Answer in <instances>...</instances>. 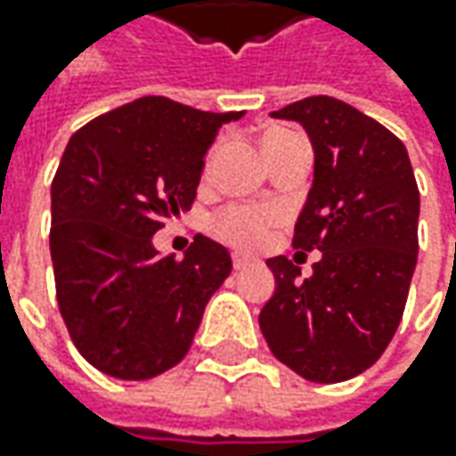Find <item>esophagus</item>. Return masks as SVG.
<instances>
[{"mask_svg":"<svg viewBox=\"0 0 456 456\" xmlns=\"http://www.w3.org/2000/svg\"><path fill=\"white\" fill-rule=\"evenodd\" d=\"M256 258L254 256H246V254H233V269L240 272V269H246V266H251Z\"/></svg>","mask_w":456,"mask_h":456,"instance_id":"esophagus-1","label":"esophagus"}]
</instances>
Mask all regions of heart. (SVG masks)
I'll return each instance as SVG.
<instances>
[{
	"label": "heart",
	"instance_id": "heart-1",
	"mask_svg": "<svg viewBox=\"0 0 456 456\" xmlns=\"http://www.w3.org/2000/svg\"><path fill=\"white\" fill-rule=\"evenodd\" d=\"M281 220V213L269 205L238 202L223 210L216 220V231L223 240L238 248H258L272 236L273 225Z\"/></svg>",
	"mask_w": 456,
	"mask_h": 456
}]
</instances>
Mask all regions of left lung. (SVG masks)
<instances>
[{
    "label": "left lung",
    "instance_id": "obj_1",
    "mask_svg": "<svg viewBox=\"0 0 456 456\" xmlns=\"http://www.w3.org/2000/svg\"><path fill=\"white\" fill-rule=\"evenodd\" d=\"M314 150L294 248H317L312 276L287 256L266 266L276 289L258 314L276 360L314 383L368 370L395 335L419 256V187L403 142L332 96L289 103Z\"/></svg>",
    "mask_w": 456,
    "mask_h": 456
}]
</instances>
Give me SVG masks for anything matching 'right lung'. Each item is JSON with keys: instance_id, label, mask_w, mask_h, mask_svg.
Returning <instances> with one entry per match:
<instances>
[{"instance_id": "1", "label": "right lung", "mask_w": 456, "mask_h": 456, "mask_svg": "<svg viewBox=\"0 0 456 456\" xmlns=\"http://www.w3.org/2000/svg\"><path fill=\"white\" fill-rule=\"evenodd\" d=\"M236 118L144 96L70 136L50 187V256L70 340L101 373L147 380L177 365L233 269L213 238L198 233L175 261L151 236L190 210L205 154Z\"/></svg>"}]
</instances>
